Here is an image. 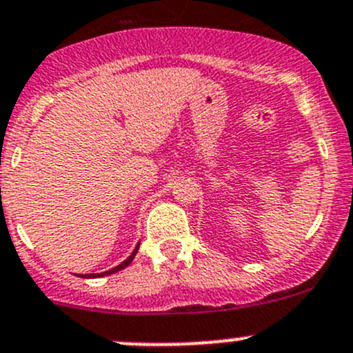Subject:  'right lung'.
<instances>
[{
	"label": "right lung",
	"mask_w": 353,
	"mask_h": 353,
	"mask_svg": "<svg viewBox=\"0 0 353 353\" xmlns=\"http://www.w3.org/2000/svg\"><path fill=\"white\" fill-rule=\"evenodd\" d=\"M138 248H139V245L136 246L134 248V252L131 253V255L128 256V259L124 260V262L122 263H119L117 268H114V269H110V271H107V272H101V274H81V278H85V279H91V278H101V276H108V274H115V272H119V271H122V269H125L129 265V263L132 262V259H134L136 256V253H138Z\"/></svg>",
	"instance_id": "add662e5"
}]
</instances>
